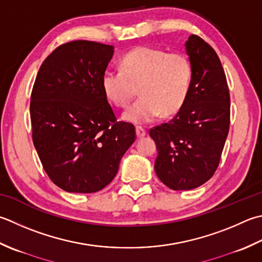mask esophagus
Wrapping results in <instances>:
<instances>
[{
    "label": "esophagus",
    "mask_w": 262,
    "mask_h": 262,
    "mask_svg": "<svg viewBox=\"0 0 262 262\" xmlns=\"http://www.w3.org/2000/svg\"><path fill=\"white\" fill-rule=\"evenodd\" d=\"M145 135H146V132H145L144 128L141 127V126H137L136 127V136L138 138H142V137H144Z\"/></svg>",
    "instance_id": "34e87169"
}]
</instances>
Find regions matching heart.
<instances>
[{
	"instance_id": "1",
	"label": "heart",
	"mask_w": 262,
	"mask_h": 262,
	"mask_svg": "<svg viewBox=\"0 0 262 262\" xmlns=\"http://www.w3.org/2000/svg\"><path fill=\"white\" fill-rule=\"evenodd\" d=\"M193 67L185 54L148 46H138L120 60V71L102 75V90L106 99L118 107L128 109L124 119L134 124H147L161 114H177L186 103L192 87Z\"/></svg>"
}]
</instances>
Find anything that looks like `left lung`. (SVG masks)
<instances>
[{
  "mask_svg": "<svg viewBox=\"0 0 262 262\" xmlns=\"http://www.w3.org/2000/svg\"><path fill=\"white\" fill-rule=\"evenodd\" d=\"M185 46L193 67L186 103L171 120L150 129L157 176L175 191L196 188L213 176L230 122L229 90L216 51L198 35Z\"/></svg>",
  "mask_w": 262,
  "mask_h": 262,
  "instance_id": "1",
  "label": "left lung"
}]
</instances>
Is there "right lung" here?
I'll return each mask as SVG.
<instances>
[{
    "instance_id": "obj_1",
    "label": "right lung",
    "mask_w": 262,
    "mask_h": 262,
    "mask_svg": "<svg viewBox=\"0 0 262 262\" xmlns=\"http://www.w3.org/2000/svg\"><path fill=\"white\" fill-rule=\"evenodd\" d=\"M114 46L73 40L56 48L30 96L33 142L45 172L69 193L101 191L134 143L135 127L117 118L102 90Z\"/></svg>"
}]
</instances>
